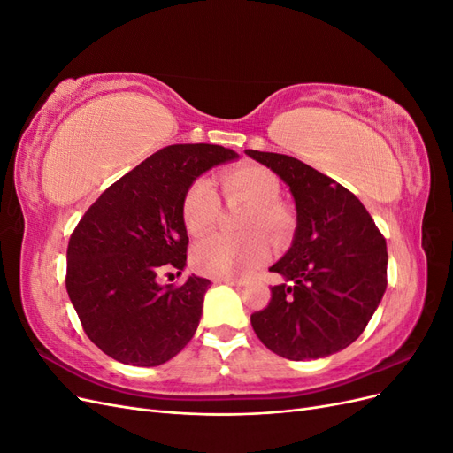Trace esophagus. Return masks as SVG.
I'll use <instances>...</instances> for the list:
<instances>
[{"label":"esophagus","instance_id":"esophagus-1","mask_svg":"<svg viewBox=\"0 0 453 453\" xmlns=\"http://www.w3.org/2000/svg\"><path fill=\"white\" fill-rule=\"evenodd\" d=\"M219 283H228V285H234V287H243L245 280H232V278H223V280H217Z\"/></svg>","mask_w":453,"mask_h":453}]
</instances>
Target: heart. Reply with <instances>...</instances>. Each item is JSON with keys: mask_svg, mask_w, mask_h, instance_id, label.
<instances>
[{"mask_svg": "<svg viewBox=\"0 0 453 453\" xmlns=\"http://www.w3.org/2000/svg\"><path fill=\"white\" fill-rule=\"evenodd\" d=\"M219 183L228 202L248 203L240 230L242 236L215 234L200 242L193 251L195 268L217 280L248 276L270 257L265 234L281 243L293 232L295 219L280 202L281 183L278 175L260 164H242L219 175ZM221 213V200L210 180H196L187 188L181 202V219L190 236H203L210 232Z\"/></svg>", "mask_w": 453, "mask_h": 453, "instance_id": "b5f03b06", "label": "heart"}]
</instances>
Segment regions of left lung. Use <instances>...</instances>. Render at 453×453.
I'll return each mask as SVG.
<instances>
[{
    "instance_id": "1",
    "label": "left lung",
    "mask_w": 453,
    "mask_h": 453,
    "mask_svg": "<svg viewBox=\"0 0 453 453\" xmlns=\"http://www.w3.org/2000/svg\"><path fill=\"white\" fill-rule=\"evenodd\" d=\"M289 185L293 245L270 268L285 278L251 315L263 344L291 361L319 359L357 340L388 287L386 238L359 198L298 158L245 150Z\"/></svg>"
}]
</instances>
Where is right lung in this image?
Here are the masks:
<instances>
[{
  "label": "right lung",
  "mask_w": 453,
  "mask_h": 453,
  "mask_svg": "<svg viewBox=\"0 0 453 453\" xmlns=\"http://www.w3.org/2000/svg\"><path fill=\"white\" fill-rule=\"evenodd\" d=\"M234 150L210 143L170 145L105 188L67 243L65 289L87 336L105 355L134 366L170 361L195 336L210 280L157 283L181 273L188 236L187 188Z\"/></svg>",
  "instance_id": "1"
}]
</instances>
